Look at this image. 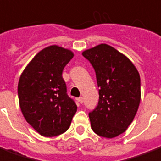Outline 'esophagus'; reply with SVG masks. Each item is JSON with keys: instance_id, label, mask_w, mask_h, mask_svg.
I'll return each mask as SVG.
<instances>
[{"instance_id": "esophagus-1", "label": "esophagus", "mask_w": 161, "mask_h": 161, "mask_svg": "<svg viewBox=\"0 0 161 161\" xmlns=\"http://www.w3.org/2000/svg\"><path fill=\"white\" fill-rule=\"evenodd\" d=\"M78 101L80 103V104H82V103H83V99L82 98V97H79V98L78 99Z\"/></svg>"}]
</instances>
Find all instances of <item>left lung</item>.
I'll return each instance as SVG.
<instances>
[{
  "label": "left lung",
  "instance_id": "obj_1",
  "mask_svg": "<svg viewBox=\"0 0 161 161\" xmlns=\"http://www.w3.org/2000/svg\"><path fill=\"white\" fill-rule=\"evenodd\" d=\"M94 67L99 104L89 114L92 130L104 138H116L133 121L141 100L140 76L127 56L106 44L82 53Z\"/></svg>",
  "mask_w": 161,
  "mask_h": 161
}]
</instances>
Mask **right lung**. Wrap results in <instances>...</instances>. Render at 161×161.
Segmentation results:
<instances>
[{
  "label": "right lung",
  "instance_id": "right-lung-1",
  "mask_svg": "<svg viewBox=\"0 0 161 161\" xmlns=\"http://www.w3.org/2000/svg\"><path fill=\"white\" fill-rule=\"evenodd\" d=\"M73 56L71 50L50 45L34 56L19 78L18 94L22 113L41 136L55 137L66 132L77 111L61 76Z\"/></svg>",
  "mask_w": 161,
  "mask_h": 161
}]
</instances>
